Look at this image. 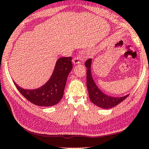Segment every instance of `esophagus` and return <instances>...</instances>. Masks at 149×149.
Masks as SVG:
<instances>
[{"mask_svg": "<svg viewBox=\"0 0 149 149\" xmlns=\"http://www.w3.org/2000/svg\"><path fill=\"white\" fill-rule=\"evenodd\" d=\"M80 58L79 57H76L73 59V64L76 65L77 64H80Z\"/></svg>", "mask_w": 149, "mask_h": 149, "instance_id": "obj_1", "label": "esophagus"}]
</instances>
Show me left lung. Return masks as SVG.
Wrapping results in <instances>:
<instances>
[{
	"mask_svg": "<svg viewBox=\"0 0 149 149\" xmlns=\"http://www.w3.org/2000/svg\"><path fill=\"white\" fill-rule=\"evenodd\" d=\"M91 64H92V58L88 59L85 63L86 71V86L88 91V96L91 102L93 104L101 108L109 109L116 106L119 104L120 102L125 100L129 96L127 95L125 96L120 97H112L105 94L97 86L95 82L91 73Z\"/></svg>",
	"mask_w": 149,
	"mask_h": 149,
	"instance_id": "left-lung-1",
	"label": "left lung"
}]
</instances>
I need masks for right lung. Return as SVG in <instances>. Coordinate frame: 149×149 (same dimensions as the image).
<instances>
[{
  "label": "right lung",
  "instance_id": "obj_1",
  "mask_svg": "<svg viewBox=\"0 0 149 149\" xmlns=\"http://www.w3.org/2000/svg\"><path fill=\"white\" fill-rule=\"evenodd\" d=\"M71 61V57L58 58L50 78L39 88L24 89L13 82L19 93L33 104L41 107L54 106L63 96L67 77L73 67Z\"/></svg>",
  "mask_w": 149,
  "mask_h": 149
}]
</instances>
